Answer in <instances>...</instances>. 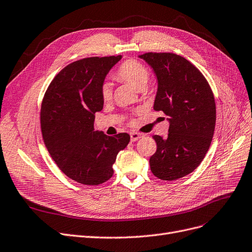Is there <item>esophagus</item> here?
Wrapping results in <instances>:
<instances>
[{
    "mask_svg": "<svg viewBox=\"0 0 252 252\" xmlns=\"http://www.w3.org/2000/svg\"><path fill=\"white\" fill-rule=\"evenodd\" d=\"M129 135H131V141H132V142H135V141L139 140V139H141V138L144 137L143 134L137 133V132H132Z\"/></svg>",
    "mask_w": 252,
    "mask_h": 252,
    "instance_id": "34e87169",
    "label": "esophagus"
}]
</instances>
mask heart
Returning <instances> with one entry per match:
<instances>
[{"mask_svg":"<svg viewBox=\"0 0 252 252\" xmlns=\"http://www.w3.org/2000/svg\"><path fill=\"white\" fill-rule=\"evenodd\" d=\"M115 79L126 82L137 90H142L150 79V71L145 65L136 59H128L121 63L114 72ZM101 98L105 101L112 97V88L109 83H104L100 88Z\"/></svg>","mask_w":252,"mask_h":252,"instance_id":"1","label":"heart"}]
</instances>
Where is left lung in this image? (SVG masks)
<instances>
[{
    "label": "left lung",
    "mask_w": 252,
    "mask_h": 252,
    "mask_svg": "<svg viewBox=\"0 0 252 252\" xmlns=\"http://www.w3.org/2000/svg\"><path fill=\"white\" fill-rule=\"evenodd\" d=\"M139 57L153 67L158 91L154 109L168 116V136L153 138L157 151L151 170L163 181H174L197 168L208 153L215 131L216 105L200 70L173 53H145Z\"/></svg>",
    "instance_id": "left-lung-1"
}]
</instances>
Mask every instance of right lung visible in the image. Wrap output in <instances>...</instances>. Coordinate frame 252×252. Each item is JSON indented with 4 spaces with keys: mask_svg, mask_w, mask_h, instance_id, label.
Masks as SVG:
<instances>
[{
    "mask_svg": "<svg viewBox=\"0 0 252 252\" xmlns=\"http://www.w3.org/2000/svg\"><path fill=\"white\" fill-rule=\"evenodd\" d=\"M121 56L90 57L65 66L46 89L40 110L44 144L52 159L69 179L97 186L113 175L119 151L129 135L108 136L94 131V114L102 109L100 88Z\"/></svg>",
    "mask_w": 252,
    "mask_h": 252,
    "instance_id": "right-lung-1",
    "label": "right lung"
}]
</instances>
